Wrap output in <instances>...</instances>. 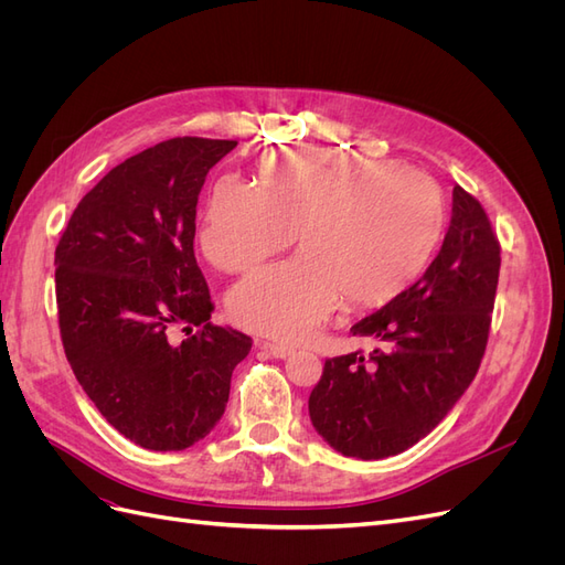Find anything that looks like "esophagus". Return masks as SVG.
Returning a JSON list of instances; mask_svg holds the SVG:
<instances>
[{
  "instance_id": "34e87169",
  "label": "esophagus",
  "mask_w": 565,
  "mask_h": 565,
  "mask_svg": "<svg viewBox=\"0 0 565 565\" xmlns=\"http://www.w3.org/2000/svg\"><path fill=\"white\" fill-rule=\"evenodd\" d=\"M259 347H262V349H266L273 358H287V355H292V353H295V349H292V347L278 344V341H259Z\"/></svg>"
}]
</instances>
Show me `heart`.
Instances as JSON below:
<instances>
[{
  "mask_svg": "<svg viewBox=\"0 0 565 565\" xmlns=\"http://www.w3.org/2000/svg\"><path fill=\"white\" fill-rule=\"evenodd\" d=\"M256 177L216 183L200 245L216 268L241 273L297 231L301 254L256 270L228 299L235 322L266 337H306L339 297L372 306L401 295L446 233V193L422 169L306 146L264 152Z\"/></svg>",
  "mask_w": 565,
  "mask_h": 565,
  "instance_id": "heart-1",
  "label": "heart"
}]
</instances>
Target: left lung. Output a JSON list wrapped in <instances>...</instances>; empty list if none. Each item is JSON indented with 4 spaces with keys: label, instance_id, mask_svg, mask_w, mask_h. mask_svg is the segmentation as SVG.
<instances>
[{
    "label": "left lung",
    "instance_id": "8db88e82",
    "mask_svg": "<svg viewBox=\"0 0 565 565\" xmlns=\"http://www.w3.org/2000/svg\"><path fill=\"white\" fill-rule=\"evenodd\" d=\"M500 262L481 202L455 185L450 228L431 266L351 328L377 347L324 361L311 391V422L337 452L398 455L450 413L486 353Z\"/></svg>",
    "mask_w": 565,
    "mask_h": 565
}]
</instances>
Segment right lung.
Masks as SVG:
<instances>
[{
	"mask_svg": "<svg viewBox=\"0 0 565 565\" xmlns=\"http://www.w3.org/2000/svg\"><path fill=\"white\" fill-rule=\"evenodd\" d=\"M235 146L181 136L113 167L56 247L67 363L106 422L146 450H185L207 436L252 349L247 334L210 322L193 252L198 195Z\"/></svg>",
	"mask_w": 565,
	"mask_h": 565,
	"instance_id": "1",
	"label": "right lung"
}]
</instances>
